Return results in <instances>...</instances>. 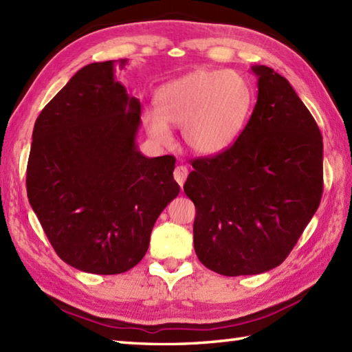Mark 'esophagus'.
<instances>
[{
    "label": "esophagus",
    "instance_id": "obj_1",
    "mask_svg": "<svg viewBox=\"0 0 352 352\" xmlns=\"http://www.w3.org/2000/svg\"><path fill=\"white\" fill-rule=\"evenodd\" d=\"M189 175V169L184 166V164H180V166H177L174 170V178L175 182L180 184V188H183V184L186 182V178Z\"/></svg>",
    "mask_w": 352,
    "mask_h": 352
}]
</instances>
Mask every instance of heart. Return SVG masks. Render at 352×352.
<instances>
[{
	"label": "heart",
	"mask_w": 352,
	"mask_h": 352,
	"mask_svg": "<svg viewBox=\"0 0 352 352\" xmlns=\"http://www.w3.org/2000/svg\"><path fill=\"white\" fill-rule=\"evenodd\" d=\"M252 87L233 71L198 69L160 87L155 111H146L149 138L169 145V125L182 126L184 145L193 154H221L241 136L252 109Z\"/></svg>",
	"instance_id": "1"
}]
</instances>
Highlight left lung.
<instances>
[{
  "label": "left lung",
  "mask_w": 352,
  "mask_h": 352,
  "mask_svg": "<svg viewBox=\"0 0 352 352\" xmlns=\"http://www.w3.org/2000/svg\"><path fill=\"white\" fill-rule=\"evenodd\" d=\"M257 102L226 151L192 162L184 192L197 208L201 263L227 276L281 265L316 213L324 189L322 136L289 81L265 65Z\"/></svg>",
  "instance_id": "1"
}]
</instances>
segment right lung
Instances as JSON below:
<instances>
[{
	"instance_id": "add662e5",
	"label": "right lung",
	"mask_w": 352,
	"mask_h": 352,
	"mask_svg": "<svg viewBox=\"0 0 352 352\" xmlns=\"http://www.w3.org/2000/svg\"><path fill=\"white\" fill-rule=\"evenodd\" d=\"M139 125L140 101L116 81L115 60L81 68L36 119L28 201L57 256L78 271L113 275L136 266L180 192L175 157L142 154Z\"/></svg>"
}]
</instances>
